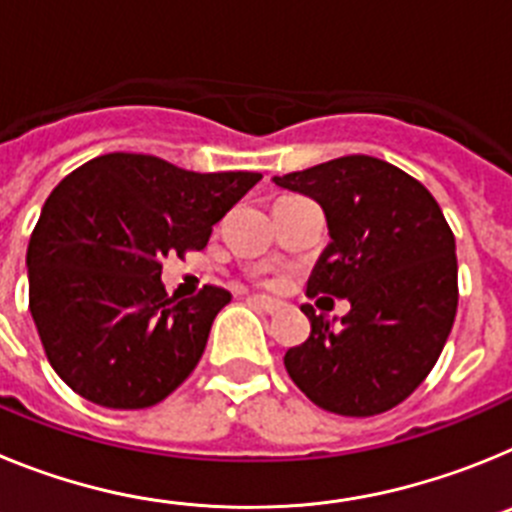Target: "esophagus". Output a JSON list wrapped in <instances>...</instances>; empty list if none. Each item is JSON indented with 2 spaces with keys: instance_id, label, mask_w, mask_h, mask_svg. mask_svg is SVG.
Wrapping results in <instances>:
<instances>
[{
  "instance_id": "esophagus-1",
  "label": "esophagus",
  "mask_w": 512,
  "mask_h": 512,
  "mask_svg": "<svg viewBox=\"0 0 512 512\" xmlns=\"http://www.w3.org/2000/svg\"><path fill=\"white\" fill-rule=\"evenodd\" d=\"M248 302L259 307L261 312H266V315H274V312L282 310V302L269 300V297H248Z\"/></svg>"
}]
</instances>
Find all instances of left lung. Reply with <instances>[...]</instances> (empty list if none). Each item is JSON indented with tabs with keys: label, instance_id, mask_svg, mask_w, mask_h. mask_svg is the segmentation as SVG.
<instances>
[{
	"label": "left lung",
	"instance_id": "obj_1",
	"mask_svg": "<svg viewBox=\"0 0 512 512\" xmlns=\"http://www.w3.org/2000/svg\"><path fill=\"white\" fill-rule=\"evenodd\" d=\"M274 182L320 202L328 220L307 295L351 302L338 328L302 307L310 338L284 354L287 374L328 413H387L431 374L454 325V233L433 194L382 158H333Z\"/></svg>",
	"mask_w": 512,
	"mask_h": 512
}]
</instances>
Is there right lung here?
Returning <instances> with one entry per match:
<instances>
[{
  "instance_id": "add662e5",
  "label": "right lung",
  "mask_w": 512,
  "mask_h": 512,
  "mask_svg": "<svg viewBox=\"0 0 512 512\" xmlns=\"http://www.w3.org/2000/svg\"><path fill=\"white\" fill-rule=\"evenodd\" d=\"M259 179L107 153L53 189L27 246L30 312L45 356L76 395L143 410L194 372L230 292L205 284L179 302L161 284V261L202 251L212 225Z\"/></svg>"
}]
</instances>
